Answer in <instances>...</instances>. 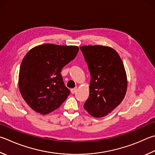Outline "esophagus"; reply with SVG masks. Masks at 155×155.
Returning <instances> with one entry per match:
<instances>
[{
    "label": "esophagus",
    "instance_id": "1",
    "mask_svg": "<svg viewBox=\"0 0 155 155\" xmlns=\"http://www.w3.org/2000/svg\"><path fill=\"white\" fill-rule=\"evenodd\" d=\"M77 88H74V89H71V93L72 94H75L76 92H77Z\"/></svg>",
    "mask_w": 155,
    "mask_h": 155
}]
</instances>
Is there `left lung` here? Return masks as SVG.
I'll list each match as a JSON object with an SVG mask.
<instances>
[{
  "label": "left lung",
  "mask_w": 155,
  "mask_h": 155,
  "mask_svg": "<svg viewBox=\"0 0 155 155\" xmlns=\"http://www.w3.org/2000/svg\"><path fill=\"white\" fill-rule=\"evenodd\" d=\"M80 49L91 74L89 96L84 108L94 117L106 116L125 96L127 78L123 61L110 47L87 45Z\"/></svg>",
  "instance_id": "8db88e82"
}]
</instances>
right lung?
<instances>
[{
	"label": "right lung",
	"instance_id": "right-lung-1",
	"mask_svg": "<svg viewBox=\"0 0 155 155\" xmlns=\"http://www.w3.org/2000/svg\"><path fill=\"white\" fill-rule=\"evenodd\" d=\"M77 46L43 44L31 49L21 61L18 85L28 105L47 114L58 108L70 90L64 85L61 70L78 52Z\"/></svg>",
	"mask_w": 155,
	"mask_h": 155
}]
</instances>
